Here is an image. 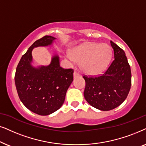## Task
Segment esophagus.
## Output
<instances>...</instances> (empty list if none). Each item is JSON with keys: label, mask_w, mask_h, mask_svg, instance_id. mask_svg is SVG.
<instances>
[{"label": "esophagus", "mask_w": 146, "mask_h": 146, "mask_svg": "<svg viewBox=\"0 0 146 146\" xmlns=\"http://www.w3.org/2000/svg\"><path fill=\"white\" fill-rule=\"evenodd\" d=\"M79 75H80V74H79V73L77 71H74V73H73V76H74V77H79Z\"/></svg>", "instance_id": "34e87169"}]
</instances>
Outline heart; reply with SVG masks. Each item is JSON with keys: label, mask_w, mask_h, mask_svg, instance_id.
Segmentation results:
<instances>
[{"label": "heart", "mask_w": 146, "mask_h": 146, "mask_svg": "<svg viewBox=\"0 0 146 146\" xmlns=\"http://www.w3.org/2000/svg\"><path fill=\"white\" fill-rule=\"evenodd\" d=\"M111 54V48L108 44L88 43L75 48L70 58L73 61L81 63L87 73L96 75L108 67Z\"/></svg>", "instance_id": "obj_1"}]
</instances>
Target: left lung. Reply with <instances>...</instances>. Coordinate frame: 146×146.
Listing matches in <instances>:
<instances>
[{
    "mask_svg": "<svg viewBox=\"0 0 146 146\" xmlns=\"http://www.w3.org/2000/svg\"><path fill=\"white\" fill-rule=\"evenodd\" d=\"M113 49V59L103 74L84 75V97L93 108L110 111L123 103L128 96L131 85V69L124 50L110 41Z\"/></svg>",
    "mask_w": 146,
    "mask_h": 146,
    "instance_id": "left-lung-1",
    "label": "left lung"
}]
</instances>
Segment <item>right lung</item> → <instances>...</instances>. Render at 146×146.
Listing matches in <instances>:
<instances>
[{"instance_id": "1", "label": "right lung", "mask_w": 146, "mask_h": 146, "mask_svg": "<svg viewBox=\"0 0 146 146\" xmlns=\"http://www.w3.org/2000/svg\"><path fill=\"white\" fill-rule=\"evenodd\" d=\"M55 39L46 35L36 40L22 56L15 75L21 102L31 111L40 115H48L61 108L66 92L73 81V69L60 67L57 55L46 67L36 69L31 65L33 48L49 45Z\"/></svg>"}]
</instances>
